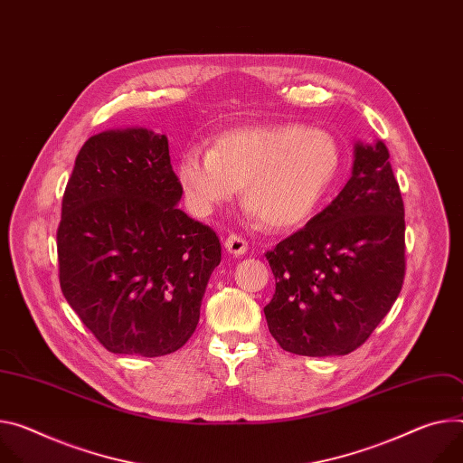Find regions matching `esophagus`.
Returning a JSON list of instances; mask_svg holds the SVG:
<instances>
[{
  "instance_id": "esophagus-1",
  "label": "esophagus",
  "mask_w": 463,
  "mask_h": 463,
  "mask_svg": "<svg viewBox=\"0 0 463 463\" xmlns=\"http://www.w3.org/2000/svg\"><path fill=\"white\" fill-rule=\"evenodd\" d=\"M225 249L229 250L231 255L240 257V255H243L245 250H247V241H245L241 236L231 234V236L225 240Z\"/></svg>"
}]
</instances>
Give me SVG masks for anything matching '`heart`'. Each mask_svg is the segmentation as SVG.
<instances>
[{"mask_svg":"<svg viewBox=\"0 0 463 463\" xmlns=\"http://www.w3.org/2000/svg\"><path fill=\"white\" fill-rule=\"evenodd\" d=\"M340 167L342 149L330 133L273 123L227 129L213 149L186 147L177 177L197 216H210L243 186L250 216L269 229H289L316 214Z\"/></svg>","mask_w":463,"mask_h":463,"instance_id":"heart-1","label":"heart"}]
</instances>
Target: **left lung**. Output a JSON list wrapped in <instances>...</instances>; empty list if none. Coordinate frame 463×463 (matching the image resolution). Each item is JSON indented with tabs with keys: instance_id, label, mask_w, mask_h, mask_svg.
I'll use <instances>...</instances> for the list:
<instances>
[{
	"instance_id": "left-lung-1",
	"label": "left lung",
	"mask_w": 463,
	"mask_h": 463,
	"mask_svg": "<svg viewBox=\"0 0 463 463\" xmlns=\"http://www.w3.org/2000/svg\"><path fill=\"white\" fill-rule=\"evenodd\" d=\"M266 259L275 296L264 314L284 351L358 349L393 307L406 269L404 204L384 142H356L353 175L338 197Z\"/></svg>"
}]
</instances>
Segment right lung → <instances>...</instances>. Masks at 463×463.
<instances>
[{
    "label": "right lung",
    "instance_id": "obj_1",
    "mask_svg": "<svg viewBox=\"0 0 463 463\" xmlns=\"http://www.w3.org/2000/svg\"><path fill=\"white\" fill-rule=\"evenodd\" d=\"M181 197L167 138L149 129L103 131L75 158L57 231L61 289L110 353H175L199 323L222 243Z\"/></svg>",
    "mask_w": 463,
    "mask_h": 463
}]
</instances>
